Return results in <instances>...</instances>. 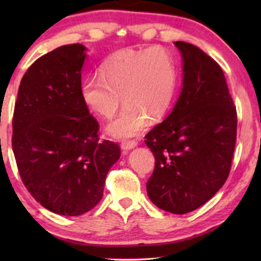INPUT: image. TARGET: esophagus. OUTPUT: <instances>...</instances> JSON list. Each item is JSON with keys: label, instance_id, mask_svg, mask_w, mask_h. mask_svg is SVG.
<instances>
[{"label": "esophagus", "instance_id": "34e87169", "mask_svg": "<svg viewBox=\"0 0 261 261\" xmlns=\"http://www.w3.org/2000/svg\"><path fill=\"white\" fill-rule=\"evenodd\" d=\"M138 142L137 141H124L121 144V147H122L123 151H129V149L137 147Z\"/></svg>", "mask_w": 261, "mask_h": 261}]
</instances>
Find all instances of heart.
<instances>
[{
  "instance_id": "1",
  "label": "heart",
  "mask_w": 261,
  "mask_h": 261,
  "mask_svg": "<svg viewBox=\"0 0 261 261\" xmlns=\"http://www.w3.org/2000/svg\"><path fill=\"white\" fill-rule=\"evenodd\" d=\"M176 89L173 57L163 47L122 49L107 58L101 73L85 77L81 84L84 105L97 115L110 119L121 103H127L119 116L107 126L116 139L140 134L148 117L165 115Z\"/></svg>"
}]
</instances>
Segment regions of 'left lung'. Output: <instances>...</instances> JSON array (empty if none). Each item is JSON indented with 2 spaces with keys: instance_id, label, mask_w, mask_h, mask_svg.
<instances>
[{
  "instance_id": "left-lung-1",
  "label": "left lung",
  "mask_w": 261,
  "mask_h": 261,
  "mask_svg": "<svg viewBox=\"0 0 261 261\" xmlns=\"http://www.w3.org/2000/svg\"><path fill=\"white\" fill-rule=\"evenodd\" d=\"M183 88L173 110L146 135L155 167L146 184L153 204L172 214L194 212L222 188L237 141V109L215 60L184 41Z\"/></svg>"
}]
</instances>
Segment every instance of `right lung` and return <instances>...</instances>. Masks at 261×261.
<instances>
[{"label":"right lung","mask_w":261,"mask_h":261,"mask_svg":"<svg viewBox=\"0 0 261 261\" xmlns=\"http://www.w3.org/2000/svg\"><path fill=\"white\" fill-rule=\"evenodd\" d=\"M82 44L40 57L21 80L13 152L24 187L49 212L78 216L101 201L120 147L99 141L98 123L81 97Z\"/></svg>","instance_id":"obj_1"}]
</instances>
